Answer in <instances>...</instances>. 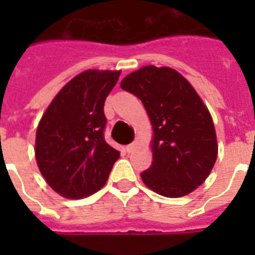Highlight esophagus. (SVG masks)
<instances>
[{
  "mask_svg": "<svg viewBox=\"0 0 255 255\" xmlns=\"http://www.w3.org/2000/svg\"><path fill=\"white\" fill-rule=\"evenodd\" d=\"M136 147H137V145H136L135 143H132V144H129V145H127V147H126V151H127L128 153H132V152L136 149Z\"/></svg>",
  "mask_w": 255,
  "mask_h": 255,
  "instance_id": "34e87169",
  "label": "esophagus"
}]
</instances>
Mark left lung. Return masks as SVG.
<instances>
[{
	"label": "left lung",
	"mask_w": 255,
	"mask_h": 255,
	"mask_svg": "<svg viewBox=\"0 0 255 255\" xmlns=\"http://www.w3.org/2000/svg\"><path fill=\"white\" fill-rule=\"evenodd\" d=\"M120 87L141 100L151 120L152 164L141 180L164 197L177 198L205 181L217 160L213 119L193 86L170 67L143 66Z\"/></svg>",
	"instance_id": "8db88e82"
}]
</instances>
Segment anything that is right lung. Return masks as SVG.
Instances as JSON below:
<instances>
[{
  "mask_svg": "<svg viewBox=\"0 0 255 255\" xmlns=\"http://www.w3.org/2000/svg\"><path fill=\"white\" fill-rule=\"evenodd\" d=\"M120 70H86L67 82L43 112L35 133V160L54 192L85 198L102 189L119 152L104 140V100Z\"/></svg>",
  "mask_w": 255,
  "mask_h": 255,
  "instance_id": "1",
  "label": "right lung"
}]
</instances>
